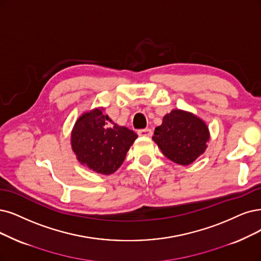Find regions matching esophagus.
Returning <instances> with one entry per match:
<instances>
[{
	"label": "esophagus",
	"instance_id": "obj_1",
	"mask_svg": "<svg viewBox=\"0 0 261 261\" xmlns=\"http://www.w3.org/2000/svg\"><path fill=\"white\" fill-rule=\"evenodd\" d=\"M138 134L141 137H150L152 134V131L150 129H141L138 131Z\"/></svg>",
	"mask_w": 261,
	"mask_h": 261
}]
</instances>
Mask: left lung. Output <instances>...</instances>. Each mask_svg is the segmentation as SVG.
<instances>
[{
    "mask_svg": "<svg viewBox=\"0 0 261 261\" xmlns=\"http://www.w3.org/2000/svg\"><path fill=\"white\" fill-rule=\"evenodd\" d=\"M210 132L205 122L196 115L173 110L155 129L152 140L162 153L181 166L194 162L206 149Z\"/></svg>",
    "mask_w": 261,
    "mask_h": 261,
    "instance_id": "left-lung-1",
    "label": "left lung"
}]
</instances>
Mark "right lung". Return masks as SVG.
<instances>
[{"instance_id": "add662e5", "label": "right lung", "mask_w": 261, "mask_h": 261, "mask_svg": "<svg viewBox=\"0 0 261 261\" xmlns=\"http://www.w3.org/2000/svg\"><path fill=\"white\" fill-rule=\"evenodd\" d=\"M103 109L83 114L71 134L72 149L82 165L109 175L122 165L138 134L112 121Z\"/></svg>"}]
</instances>
